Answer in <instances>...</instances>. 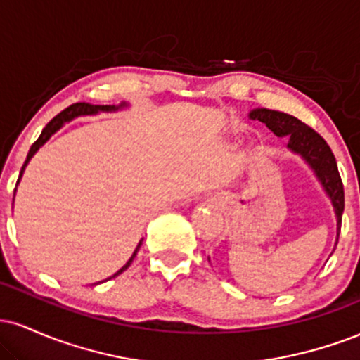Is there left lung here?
I'll list each match as a JSON object with an SVG mask.
<instances>
[{
	"instance_id": "1",
	"label": "left lung",
	"mask_w": 360,
	"mask_h": 360,
	"mask_svg": "<svg viewBox=\"0 0 360 360\" xmlns=\"http://www.w3.org/2000/svg\"><path fill=\"white\" fill-rule=\"evenodd\" d=\"M249 117L252 120H259V122L266 123V127L278 137H286L288 150L300 155L308 164V167L311 169L313 174L316 176L318 183L321 184V188L326 193V196L330 198V203H332L333 212H335L338 242L345 198L344 184H342L340 174H338L337 169V160L332 150H330L328 143L313 128L304 125L303 122L291 117V115L283 113V111L254 108L249 113Z\"/></svg>"
}]
</instances>
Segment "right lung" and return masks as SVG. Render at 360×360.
<instances>
[{
    "instance_id": "add662e5",
    "label": "right lung",
    "mask_w": 360,
    "mask_h": 360,
    "mask_svg": "<svg viewBox=\"0 0 360 360\" xmlns=\"http://www.w3.org/2000/svg\"><path fill=\"white\" fill-rule=\"evenodd\" d=\"M127 106H128L127 103H120L118 106H115V105H103V106H100V105H86V103H76V105H71V106H69V108H65L64 111H60V113L57 115V117H53L51 122H49L47 125H45V128L42 130V134H40V137L37 139V142L30 147V150H28L27 160H25V164H23V167H22V172H20L18 183H16V186L20 184V179H22V176H23V172H25V167L28 166V162H30L32 157H34L37 152H39V148L42 147L44 143L47 142V140L51 139L53 134H56V131H59L60 128L65 125V123H69L74 118L81 117V115H94V113H98V111H105V113H108V111H118V110H122V108H127ZM15 193H16V189H15ZM13 201H15V198H13ZM142 242H143V238L139 242V245L135 247L134 254H131V257L127 260L125 266H123L122 269H118L117 272H115L113 276H110L108 279L117 278V276H120L123 271H127L128 267H130V264L134 262L135 255H137V252L140 249V245H142ZM108 279H105V281H108ZM100 283H103V281H100ZM100 283H94V284H100ZM94 284H93V286H94Z\"/></svg>"
}]
</instances>
